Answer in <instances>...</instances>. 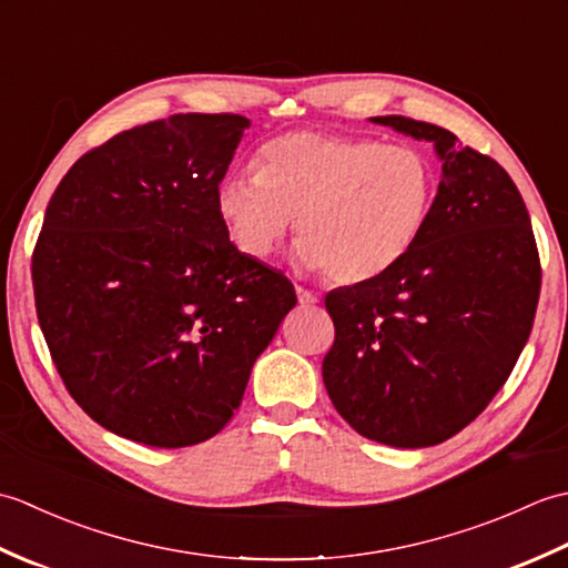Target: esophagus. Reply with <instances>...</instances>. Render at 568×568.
<instances>
[{
	"mask_svg": "<svg viewBox=\"0 0 568 568\" xmlns=\"http://www.w3.org/2000/svg\"><path fill=\"white\" fill-rule=\"evenodd\" d=\"M295 293H297V303L303 305V307H312V305H317V295L312 293V291H307V287H303V285H297L295 287Z\"/></svg>",
	"mask_w": 568,
	"mask_h": 568,
	"instance_id": "obj_1",
	"label": "esophagus"
}]
</instances>
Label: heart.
Masks as SVG:
<instances>
[{"label": "heart", "instance_id": "1", "mask_svg": "<svg viewBox=\"0 0 568 568\" xmlns=\"http://www.w3.org/2000/svg\"><path fill=\"white\" fill-rule=\"evenodd\" d=\"M256 175L216 192L229 239L248 258L281 248L297 220L300 258L336 283H366L400 263L432 212L437 173L425 153L297 131L261 146Z\"/></svg>", "mask_w": 568, "mask_h": 568}]
</instances>
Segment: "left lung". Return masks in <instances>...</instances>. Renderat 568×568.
<instances>
[{
    "label": "left lung",
    "mask_w": 568,
    "mask_h": 568,
    "mask_svg": "<svg viewBox=\"0 0 568 568\" xmlns=\"http://www.w3.org/2000/svg\"><path fill=\"white\" fill-rule=\"evenodd\" d=\"M432 141L442 180L419 241L390 271L324 297L334 344L322 378L366 439L419 449L470 425L532 332L541 265L520 190L442 126L373 116Z\"/></svg>",
    "instance_id": "obj_1"
}]
</instances>
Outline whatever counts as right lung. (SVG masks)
Instances as JSON below:
<instances>
[{"label":"right lung","instance_id":"obj_1","mask_svg":"<svg viewBox=\"0 0 568 568\" xmlns=\"http://www.w3.org/2000/svg\"><path fill=\"white\" fill-rule=\"evenodd\" d=\"M246 129L241 114H173L122 131L48 202L36 315L72 400L119 437L159 449L214 437L297 303L216 212Z\"/></svg>","mask_w":568,"mask_h":568}]
</instances>
